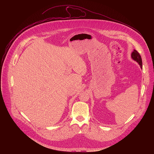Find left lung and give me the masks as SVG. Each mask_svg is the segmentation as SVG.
I'll return each instance as SVG.
<instances>
[{"mask_svg":"<svg viewBox=\"0 0 154 154\" xmlns=\"http://www.w3.org/2000/svg\"><path fill=\"white\" fill-rule=\"evenodd\" d=\"M131 58H132L133 60L136 61L140 65L141 68H142V66H143L142 59H141V55H140V54L136 50H134V52L131 53Z\"/></svg>","mask_w":154,"mask_h":154,"instance_id":"1","label":"left lung"}]
</instances>
